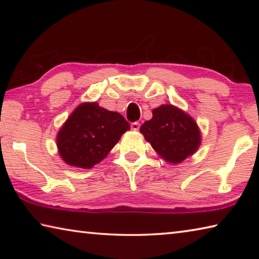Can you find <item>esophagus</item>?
Instances as JSON below:
<instances>
[{"instance_id":"obj_1","label":"esophagus","mask_w":259,"mask_h":259,"mask_svg":"<svg viewBox=\"0 0 259 259\" xmlns=\"http://www.w3.org/2000/svg\"><path fill=\"white\" fill-rule=\"evenodd\" d=\"M139 126H140V124L138 123V122H133V123H131V129L135 131L139 130Z\"/></svg>"}]
</instances>
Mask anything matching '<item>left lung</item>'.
<instances>
[{
  "label": "left lung",
  "instance_id": "obj_1",
  "mask_svg": "<svg viewBox=\"0 0 259 259\" xmlns=\"http://www.w3.org/2000/svg\"><path fill=\"white\" fill-rule=\"evenodd\" d=\"M152 113L153 117L140 126V133L160 157L177 164L198 151L200 129L188 114L172 105H161Z\"/></svg>",
  "mask_w": 259,
  "mask_h": 259
}]
</instances>
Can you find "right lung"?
I'll return each instance as SVG.
<instances>
[{"label":"right lung","instance_id":"obj_1","mask_svg":"<svg viewBox=\"0 0 259 259\" xmlns=\"http://www.w3.org/2000/svg\"><path fill=\"white\" fill-rule=\"evenodd\" d=\"M130 129L123 116L97 103H83L74 109L57 135V147L65 162L91 169L104 160L121 136Z\"/></svg>","mask_w":259,"mask_h":259}]
</instances>
